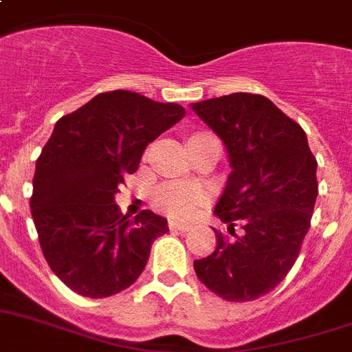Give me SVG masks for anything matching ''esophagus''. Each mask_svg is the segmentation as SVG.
Masks as SVG:
<instances>
[{
    "instance_id": "obj_1",
    "label": "esophagus",
    "mask_w": 352,
    "mask_h": 352,
    "mask_svg": "<svg viewBox=\"0 0 352 352\" xmlns=\"http://www.w3.org/2000/svg\"><path fill=\"white\" fill-rule=\"evenodd\" d=\"M170 230H178V231H188L192 228V224L188 222H179V221H170L169 222Z\"/></svg>"
}]
</instances>
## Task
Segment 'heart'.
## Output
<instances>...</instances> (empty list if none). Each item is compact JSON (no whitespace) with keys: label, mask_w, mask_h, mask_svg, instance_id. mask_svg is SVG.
Wrapping results in <instances>:
<instances>
[{"label":"heart","mask_w":352,"mask_h":352,"mask_svg":"<svg viewBox=\"0 0 352 352\" xmlns=\"http://www.w3.org/2000/svg\"><path fill=\"white\" fill-rule=\"evenodd\" d=\"M155 199L160 208L167 210L173 215L187 217L203 199V192L201 188L187 187V185H162L156 190Z\"/></svg>","instance_id":"b5f03b06"}]
</instances>
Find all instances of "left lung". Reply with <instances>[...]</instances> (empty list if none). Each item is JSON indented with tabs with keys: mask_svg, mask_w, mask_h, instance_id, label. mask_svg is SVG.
Segmentation results:
<instances>
[{
	"mask_svg": "<svg viewBox=\"0 0 352 352\" xmlns=\"http://www.w3.org/2000/svg\"><path fill=\"white\" fill-rule=\"evenodd\" d=\"M190 108L222 140L231 167L213 212L231 236L213 230L217 248L194 270L222 299L254 301L299 256L319 194L317 160L305 130L265 96L235 92Z\"/></svg>",
	"mask_w": 352,
	"mask_h": 352,
	"instance_id": "left-lung-1",
	"label": "left lung"
}]
</instances>
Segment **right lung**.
I'll return each mask as SVG.
<instances>
[{"instance_id": "obj_1", "label": "right lung", "mask_w": 352, "mask_h": 352, "mask_svg": "<svg viewBox=\"0 0 352 352\" xmlns=\"http://www.w3.org/2000/svg\"><path fill=\"white\" fill-rule=\"evenodd\" d=\"M185 108L130 90L103 92L56 121L35 165L32 217L47 265L80 296L101 299L137 281L167 219H135L113 203L147 144L182 121Z\"/></svg>"}]
</instances>
